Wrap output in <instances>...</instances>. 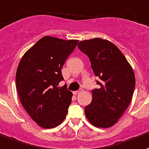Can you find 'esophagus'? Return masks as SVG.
I'll use <instances>...</instances> for the list:
<instances>
[{"label": "esophagus", "mask_w": 149, "mask_h": 149, "mask_svg": "<svg viewBox=\"0 0 149 149\" xmlns=\"http://www.w3.org/2000/svg\"><path fill=\"white\" fill-rule=\"evenodd\" d=\"M81 92H83V89H79V90H78V91H74V92H73V94L74 95H78V94H79V93H81Z\"/></svg>", "instance_id": "34e87169"}]
</instances>
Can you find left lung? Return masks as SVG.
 Instances as JSON below:
<instances>
[{"label":"left lung","instance_id":"8db88e82","mask_svg":"<svg viewBox=\"0 0 149 149\" xmlns=\"http://www.w3.org/2000/svg\"><path fill=\"white\" fill-rule=\"evenodd\" d=\"M89 56L100 89L92 91V102L85 108L87 119L99 128H109L121 118L131 101L135 75L131 65L112 42L100 38L84 40L78 45Z\"/></svg>","mask_w":149,"mask_h":149}]
</instances>
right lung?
<instances>
[{"instance_id":"1","label":"right lung","mask_w":149,"mask_h":149,"mask_svg":"<svg viewBox=\"0 0 149 149\" xmlns=\"http://www.w3.org/2000/svg\"><path fill=\"white\" fill-rule=\"evenodd\" d=\"M79 40L45 36L24 53L16 70L20 102L31 118L45 129L59 126L65 118L72 93L59 86L63 66Z\"/></svg>"}]
</instances>
